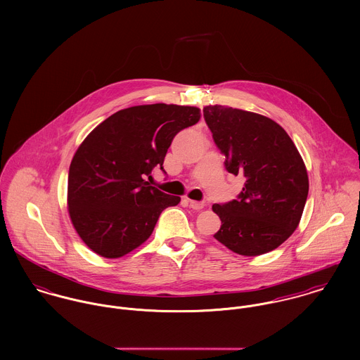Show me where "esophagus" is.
<instances>
[{
  "label": "esophagus",
  "instance_id": "1",
  "mask_svg": "<svg viewBox=\"0 0 360 360\" xmlns=\"http://www.w3.org/2000/svg\"><path fill=\"white\" fill-rule=\"evenodd\" d=\"M187 202H188L190 207L194 209V210H201L205 206L204 202H198V201H193V200H187Z\"/></svg>",
  "mask_w": 360,
  "mask_h": 360
}]
</instances>
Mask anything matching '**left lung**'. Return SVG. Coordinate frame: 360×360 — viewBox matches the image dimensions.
I'll return each mask as SVG.
<instances>
[{"label":"left lung","instance_id":"obj_1","mask_svg":"<svg viewBox=\"0 0 360 360\" xmlns=\"http://www.w3.org/2000/svg\"><path fill=\"white\" fill-rule=\"evenodd\" d=\"M204 117L227 172L245 179L238 200L212 206L221 220L213 237L244 257L276 250L295 231L307 204L302 156L287 131L263 115L209 105Z\"/></svg>","mask_w":360,"mask_h":360}]
</instances>
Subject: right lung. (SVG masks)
Masks as SVG:
<instances>
[{"instance_id":"obj_1","label":"right lung","mask_w":360,"mask_h":360,"mask_svg":"<svg viewBox=\"0 0 360 360\" xmlns=\"http://www.w3.org/2000/svg\"><path fill=\"white\" fill-rule=\"evenodd\" d=\"M200 108L137 105L100 123L73 155L68 176V210L83 243L100 257H124L146 243L159 214L180 197L150 186L174 136L195 124Z\"/></svg>"}]
</instances>
